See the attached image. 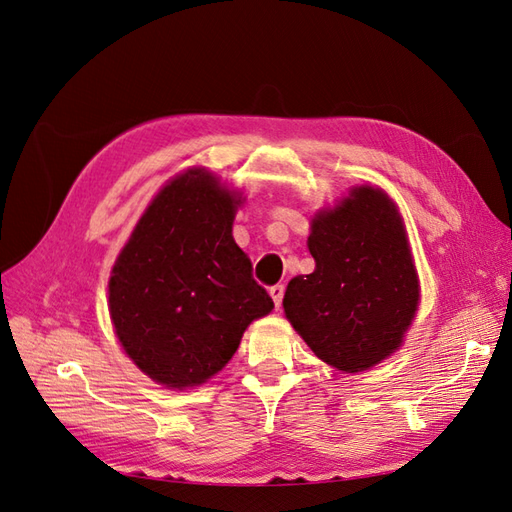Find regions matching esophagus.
I'll use <instances>...</instances> for the list:
<instances>
[{
    "label": "esophagus",
    "mask_w": 512,
    "mask_h": 512,
    "mask_svg": "<svg viewBox=\"0 0 512 512\" xmlns=\"http://www.w3.org/2000/svg\"><path fill=\"white\" fill-rule=\"evenodd\" d=\"M271 297H273V303H275V307H280L282 305V299H284V292H286V286L284 284H275V286H271Z\"/></svg>",
    "instance_id": "34e87169"
}]
</instances>
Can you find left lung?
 <instances>
[{
	"label": "left lung",
	"mask_w": 512,
	"mask_h": 512,
	"mask_svg": "<svg viewBox=\"0 0 512 512\" xmlns=\"http://www.w3.org/2000/svg\"><path fill=\"white\" fill-rule=\"evenodd\" d=\"M309 275L290 280L284 312L318 359L363 371L395 352L418 305V280L393 200L363 185L312 220Z\"/></svg>",
	"instance_id": "left-lung-1"
}]
</instances>
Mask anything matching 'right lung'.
<instances>
[{
	"label": "right lung",
	"instance_id": "obj_1",
	"mask_svg": "<svg viewBox=\"0 0 512 512\" xmlns=\"http://www.w3.org/2000/svg\"><path fill=\"white\" fill-rule=\"evenodd\" d=\"M239 203L207 170L192 168L153 198L115 262V333L160 384H203L237 352L247 324L273 309L232 239Z\"/></svg>",
	"mask_w": 512,
	"mask_h": 512
}]
</instances>
